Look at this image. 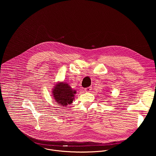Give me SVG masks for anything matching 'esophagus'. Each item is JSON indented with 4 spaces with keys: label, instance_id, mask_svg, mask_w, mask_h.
Returning <instances> with one entry per match:
<instances>
[{
    "label": "esophagus",
    "instance_id": "34e87169",
    "mask_svg": "<svg viewBox=\"0 0 156 156\" xmlns=\"http://www.w3.org/2000/svg\"><path fill=\"white\" fill-rule=\"evenodd\" d=\"M92 89V88L90 87H88V88H86L85 89V90L86 91V92H90V90Z\"/></svg>",
    "mask_w": 156,
    "mask_h": 156
}]
</instances>
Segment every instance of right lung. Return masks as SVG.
Here are the masks:
<instances>
[{"instance_id":"obj_1","label":"right lung","mask_w":156,"mask_h":156,"mask_svg":"<svg viewBox=\"0 0 156 156\" xmlns=\"http://www.w3.org/2000/svg\"><path fill=\"white\" fill-rule=\"evenodd\" d=\"M53 97L57 104L61 106L71 105L74 100L76 91L72 89L68 85L65 83H60L53 88Z\"/></svg>"}]
</instances>
